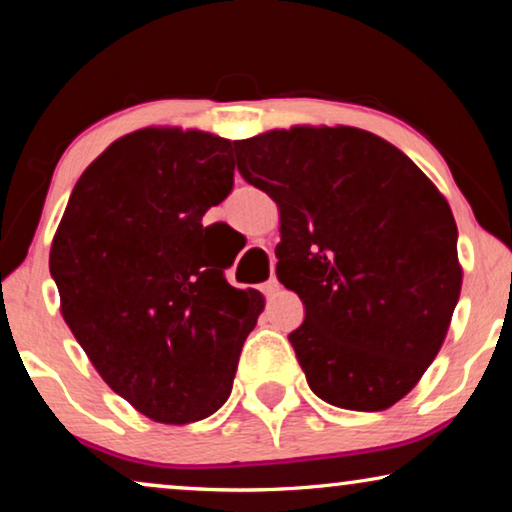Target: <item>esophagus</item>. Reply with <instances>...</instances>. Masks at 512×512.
Wrapping results in <instances>:
<instances>
[{
  "label": "esophagus",
  "instance_id": "34e87169",
  "mask_svg": "<svg viewBox=\"0 0 512 512\" xmlns=\"http://www.w3.org/2000/svg\"><path fill=\"white\" fill-rule=\"evenodd\" d=\"M263 293H265V296H268V298H272V296H277V293H279V282H277V279H275V277H272V279H268V282H265V284H263Z\"/></svg>",
  "mask_w": 512,
  "mask_h": 512
}]
</instances>
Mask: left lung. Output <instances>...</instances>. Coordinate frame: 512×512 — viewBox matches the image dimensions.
<instances>
[{"instance_id":"left-lung-1","label":"left lung","mask_w":512,"mask_h":512,"mask_svg":"<svg viewBox=\"0 0 512 512\" xmlns=\"http://www.w3.org/2000/svg\"><path fill=\"white\" fill-rule=\"evenodd\" d=\"M237 170L279 207L277 277L305 305L289 340L335 408L401 401L443 347L461 293L457 223L387 139L338 125L235 142Z\"/></svg>"}]
</instances>
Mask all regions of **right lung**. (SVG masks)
Wrapping results in <instances>:
<instances>
[{
	"label": "right lung",
	"mask_w": 512,
	"mask_h": 512,
	"mask_svg": "<svg viewBox=\"0 0 512 512\" xmlns=\"http://www.w3.org/2000/svg\"><path fill=\"white\" fill-rule=\"evenodd\" d=\"M233 142L142 128L86 167L51 244L60 312L102 380L153 422L188 424L228 401L256 289L202 226L233 191Z\"/></svg>",
	"instance_id": "right-lung-1"
}]
</instances>
